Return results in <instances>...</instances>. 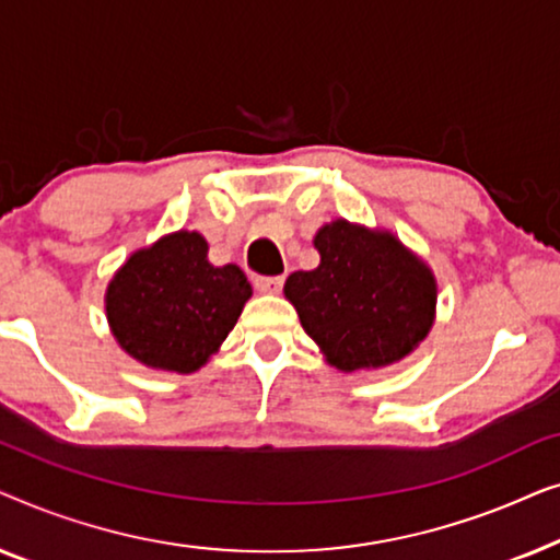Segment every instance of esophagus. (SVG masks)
Here are the masks:
<instances>
[{
	"mask_svg": "<svg viewBox=\"0 0 560 560\" xmlns=\"http://www.w3.org/2000/svg\"><path fill=\"white\" fill-rule=\"evenodd\" d=\"M282 278H257L255 280V288L259 290V293H270V295H275V293H280L282 290Z\"/></svg>",
	"mask_w": 560,
	"mask_h": 560,
	"instance_id": "obj_1",
	"label": "esophagus"
}]
</instances>
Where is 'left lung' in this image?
<instances>
[{
    "instance_id": "8db88e82",
    "label": "left lung",
    "mask_w": 560,
    "mask_h": 560,
    "mask_svg": "<svg viewBox=\"0 0 560 560\" xmlns=\"http://www.w3.org/2000/svg\"><path fill=\"white\" fill-rule=\"evenodd\" d=\"M320 262L293 272L282 293L301 326L339 372L402 362L435 324L431 265L389 229L334 219L313 236Z\"/></svg>"
}]
</instances>
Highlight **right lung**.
<instances>
[{
	"label": "right lung",
	"instance_id": "right-lung-1",
	"mask_svg": "<svg viewBox=\"0 0 560 560\" xmlns=\"http://www.w3.org/2000/svg\"><path fill=\"white\" fill-rule=\"evenodd\" d=\"M252 298L240 265H211L203 234L178 229L135 249L104 293L121 351L150 370L198 372Z\"/></svg>",
	"mask_w": 560,
	"mask_h": 560
}]
</instances>
